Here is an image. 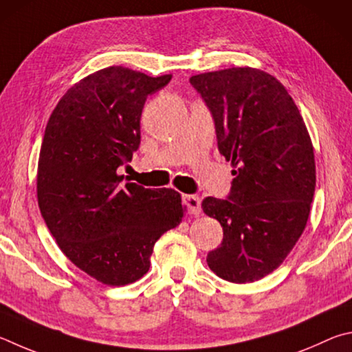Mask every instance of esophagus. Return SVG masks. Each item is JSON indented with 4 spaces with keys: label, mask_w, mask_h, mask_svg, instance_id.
Segmentation results:
<instances>
[{
    "label": "esophagus",
    "mask_w": 352,
    "mask_h": 352,
    "mask_svg": "<svg viewBox=\"0 0 352 352\" xmlns=\"http://www.w3.org/2000/svg\"><path fill=\"white\" fill-rule=\"evenodd\" d=\"M184 204H186L187 210L192 214H199L201 213V199L199 196L195 195H186L184 196Z\"/></svg>",
    "instance_id": "esophagus-1"
}]
</instances>
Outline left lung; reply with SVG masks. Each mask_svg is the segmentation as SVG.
<instances>
[{"label":"left lung","instance_id":"left-lung-1","mask_svg":"<svg viewBox=\"0 0 352 352\" xmlns=\"http://www.w3.org/2000/svg\"><path fill=\"white\" fill-rule=\"evenodd\" d=\"M190 83L213 117L219 153L235 168L226 199L202 201L224 232L207 264L223 280L256 281L285 261L309 218L316 192L309 133L285 86L267 72L230 67Z\"/></svg>","mask_w":352,"mask_h":352}]
</instances>
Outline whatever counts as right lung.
I'll return each mask as SVG.
<instances>
[{
  "mask_svg": "<svg viewBox=\"0 0 352 352\" xmlns=\"http://www.w3.org/2000/svg\"><path fill=\"white\" fill-rule=\"evenodd\" d=\"M170 80L104 67L67 89L46 125L36 175L41 217L61 252L103 285L142 278L154 244L186 212L175 190L123 182L117 173L140 145L146 97Z\"/></svg>",
  "mask_w": 352,
  "mask_h": 352,
  "instance_id": "obj_1",
  "label": "right lung"
}]
</instances>
